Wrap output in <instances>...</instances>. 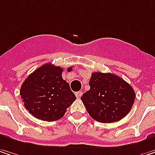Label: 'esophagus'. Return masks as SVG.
I'll return each mask as SVG.
<instances>
[{"label": "esophagus", "instance_id": "obj_1", "mask_svg": "<svg viewBox=\"0 0 155 155\" xmlns=\"http://www.w3.org/2000/svg\"><path fill=\"white\" fill-rule=\"evenodd\" d=\"M81 95H82V91H78L75 93V96L77 97V98H80L81 97Z\"/></svg>", "mask_w": 155, "mask_h": 155}]
</instances>
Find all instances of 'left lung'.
I'll return each mask as SVG.
<instances>
[{"label": "left lung", "mask_w": 155, "mask_h": 155, "mask_svg": "<svg viewBox=\"0 0 155 155\" xmlns=\"http://www.w3.org/2000/svg\"><path fill=\"white\" fill-rule=\"evenodd\" d=\"M90 91L81 99L89 114L99 122L111 123L124 118L133 106V88L119 76L100 72L93 73Z\"/></svg>", "instance_id": "1"}]
</instances>
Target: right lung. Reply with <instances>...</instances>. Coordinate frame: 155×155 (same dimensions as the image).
Masks as SVG:
<instances>
[{
	"instance_id": "obj_1",
	"label": "right lung",
	"mask_w": 155,
	"mask_h": 155,
	"mask_svg": "<svg viewBox=\"0 0 155 155\" xmlns=\"http://www.w3.org/2000/svg\"><path fill=\"white\" fill-rule=\"evenodd\" d=\"M71 70L69 67L68 71ZM62 72L60 66L45 64L23 82L20 89L22 100L28 112L37 119L58 120L76 99L69 84L63 80Z\"/></svg>"
}]
</instances>
